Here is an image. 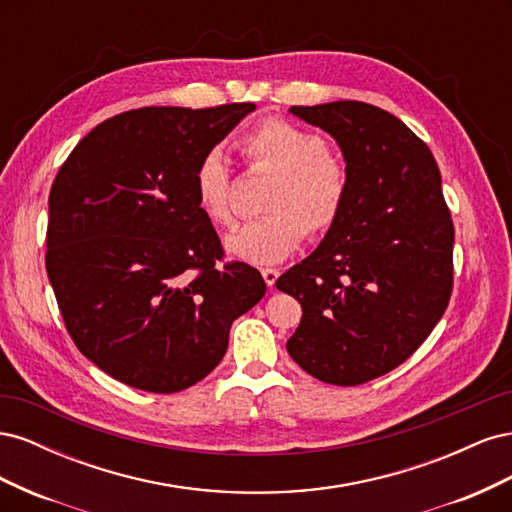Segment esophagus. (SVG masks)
I'll use <instances>...</instances> for the list:
<instances>
[{"mask_svg":"<svg viewBox=\"0 0 512 512\" xmlns=\"http://www.w3.org/2000/svg\"><path fill=\"white\" fill-rule=\"evenodd\" d=\"M260 273H262V277H265V282H267L269 288H273L275 282H277V277H280V271H277V269H262Z\"/></svg>","mask_w":512,"mask_h":512,"instance_id":"1","label":"esophagus"}]
</instances>
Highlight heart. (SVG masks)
Wrapping results in <instances>:
<instances>
[{
  "label": "heart",
  "mask_w": 512,
  "mask_h": 512,
  "mask_svg": "<svg viewBox=\"0 0 512 512\" xmlns=\"http://www.w3.org/2000/svg\"><path fill=\"white\" fill-rule=\"evenodd\" d=\"M239 149L252 164L277 173V181L267 200L269 215L226 237L232 258L275 265L297 250L303 230L316 237L337 222L348 194V170L327 151L320 134L284 119H265L239 138ZM192 183L196 205L211 224H235L230 164L220 149L198 160Z\"/></svg>",
  "instance_id": "b5f03b06"
}]
</instances>
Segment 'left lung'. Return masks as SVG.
<instances>
[{
  "mask_svg": "<svg viewBox=\"0 0 512 512\" xmlns=\"http://www.w3.org/2000/svg\"><path fill=\"white\" fill-rule=\"evenodd\" d=\"M290 113L335 138L348 194L316 250L275 282L303 307L286 350L309 376L356 386L404 363L440 322L453 290L451 211L433 153L395 115L354 100Z\"/></svg>",
  "mask_w": 512,
  "mask_h": 512,
  "instance_id": "1",
  "label": "left lung"
}]
</instances>
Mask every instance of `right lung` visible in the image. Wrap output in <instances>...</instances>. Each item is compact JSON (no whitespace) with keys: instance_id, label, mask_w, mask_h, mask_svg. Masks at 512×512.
<instances>
[{"instance_id":"obj_1","label":"right lung","mask_w":512,"mask_h":512,"mask_svg":"<svg viewBox=\"0 0 512 512\" xmlns=\"http://www.w3.org/2000/svg\"><path fill=\"white\" fill-rule=\"evenodd\" d=\"M256 104L147 106L102 121L53 181L46 273L66 329L111 378L177 393L222 361L230 324L265 297L194 198V168Z\"/></svg>"}]
</instances>
